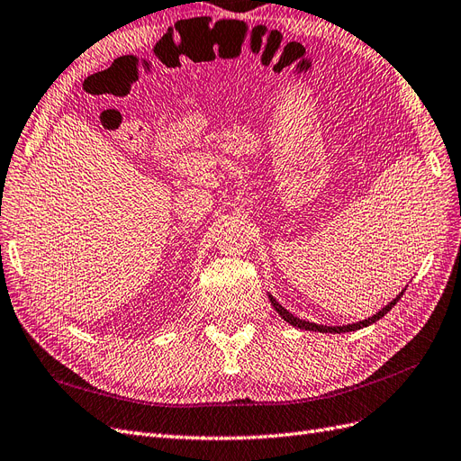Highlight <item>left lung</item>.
<instances>
[{
    "label": "left lung",
    "instance_id": "8db88e82",
    "mask_svg": "<svg viewBox=\"0 0 461 461\" xmlns=\"http://www.w3.org/2000/svg\"><path fill=\"white\" fill-rule=\"evenodd\" d=\"M403 294V293H402ZM402 294L400 296H395L393 301L385 306V308H382L380 312H376V316H372V318H368V320H363V321H358V323H349V326H333V328H330V326H318V323H312V321H304V320H301V318H296V316H293L291 312H287V310H285L276 298L273 296H269V301H271V304H273V308L277 310L279 312V316L285 320V321H289L291 326H296V328H301V330H308V331H321V333H345V331H355V330H360V328H366V326H370V323H375L376 320H380L384 314H388L390 310L395 306V303L400 301L402 298Z\"/></svg>",
    "mask_w": 461,
    "mask_h": 461
}]
</instances>
